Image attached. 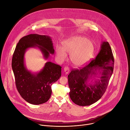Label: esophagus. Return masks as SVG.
I'll use <instances>...</instances> for the list:
<instances>
[{"instance_id":"34e87169","label":"esophagus","mask_w":130,"mask_h":130,"mask_svg":"<svg viewBox=\"0 0 130 130\" xmlns=\"http://www.w3.org/2000/svg\"><path fill=\"white\" fill-rule=\"evenodd\" d=\"M64 71L65 72V73L66 74H68L69 73V71H70V69L69 67H65L64 68Z\"/></svg>"}]
</instances>
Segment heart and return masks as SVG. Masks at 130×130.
<instances>
[{"label":"heart","mask_w":130,"mask_h":130,"mask_svg":"<svg viewBox=\"0 0 130 130\" xmlns=\"http://www.w3.org/2000/svg\"><path fill=\"white\" fill-rule=\"evenodd\" d=\"M62 48H56L58 58L62 61L66 59L67 53L70 55V59L76 66H82L87 63L91 59L94 51L92 41L82 36H76L69 39L62 43Z\"/></svg>","instance_id":"1"}]
</instances>
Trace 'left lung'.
Segmentation results:
<instances>
[{
  "label": "left lung",
  "instance_id": "obj_1",
  "mask_svg": "<svg viewBox=\"0 0 130 130\" xmlns=\"http://www.w3.org/2000/svg\"><path fill=\"white\" fill-rule=\"evenodd\" d=\"M114 68V57L108 42H103L95 58L80 69L72 70L68 75L70 96L77 105L88 106L99 100L105 93ZM98 71L100 79L93 85L87 84L89 78Z\"/></svg>",
  "mask_w": 130,
  "mask_h": 130
}]
</instances>
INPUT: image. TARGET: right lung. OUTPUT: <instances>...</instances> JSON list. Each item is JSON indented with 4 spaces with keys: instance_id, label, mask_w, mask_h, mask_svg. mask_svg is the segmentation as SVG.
<instances>
[{
    "instance_id": "obj_1",
    "label": "right lung",
    "mask_w": 130,
    "mask_h": 130,
    "mask_svg": "<svg viewBox=\"0 0 130 130\" xmlns=\"http://www.w3.org/2000/svg\"><path fill=\"white\" fill-rule=\"evenodd\" d=\"M38 47L47 59L54 52L50 37L30 34L22 37L17 44L13 54L11 66L17 90L27 102L35 105L47 102L50 98L51 85L60 77L61 67L50 61L47 62L40 72L33 74L26 68L24 55L29 48Z\"/></svg>"
}]
</instances>
